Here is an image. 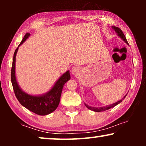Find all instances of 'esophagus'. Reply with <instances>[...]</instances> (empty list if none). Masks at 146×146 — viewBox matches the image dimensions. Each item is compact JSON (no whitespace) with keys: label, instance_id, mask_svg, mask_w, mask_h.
I'll list each match as a JSON object with an SVG mask.
<instances>
[{"label":"esophagus","instance_id":"obj_1","mask_svg":"<svg viewBox=\"0 0 146 146\" xmlns=\"http://www.w3.org/2000/svg\"><path fill=\"white\" fill-rule=\"evenodd\" d=\"M79 72H80V68H78L77 66L72 67V73L74 75L78 74Z\"/></svg>","mask_w":146,"mask_h":146}]
</instances>
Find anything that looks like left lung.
<instances>
[{"mask_svg":"<svg viewBox=\"0 0 146 146\" xmlns=\"http://www.w3.org/2000/svg\"><path fill=\"white\" fill-rule=\"evenodd\" d=\"M111 28H112L113 30H114L115 33H117V35H118V36L120 37L124 41L125 43H126V44H128V42H127V40H126V38H125V35H123V32L121 31V30L120 29H119V28H118V27H111ZM127 94L125 95V96L123 97L122 99L120 100L117 101V102H115V103H114V104H111V105H109V106H104V107H100V108L92 107V106H88V105L86 104H85V106L88 108V109L91 110H92V111H96V112H100V111H106V110H109V109L111 108H113V107L115 106L118 104H119L120 102H122L123 100L125 98V96H126Z\"/></svg>","mask_w":146,"mask_h":146,"instance_id":"8db88e82","label":"left lung"}]
</instances>
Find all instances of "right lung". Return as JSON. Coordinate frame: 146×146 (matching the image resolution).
<instances>
[{
    "instance_id": "obj_1",
    "label": "right lung",
    "mask_w": 146,
    "mask_h": 146,
    "mask_svg": "<svg viewBox=\"0 0 146 146\" xmlns=\"http://www.w3.org/2000/svg\"><path fill=\"white\" fill-rule=\"evenodd\" d=\"M31 34L27 33L24 36L23 40L14 53L13 66L11 69V82L15 96L22 106L30 111L40 115H45L53 112L57 108L60 100V96L64 85L70 79V72H67L62 74L54 86L44 94L40 96H32L22 90L18 84L15 76V62L16 55L19 50V47L27 40Z\"/></svg>"
}]
</instances>
